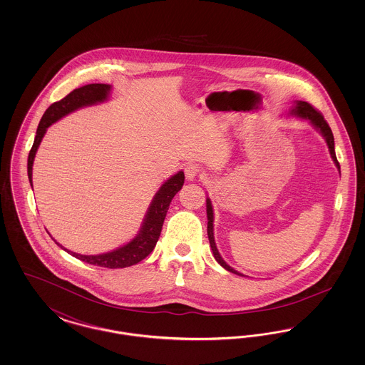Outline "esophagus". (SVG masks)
<instances>
[{
	"label": "esophagus",
	"instance_id": "esophagus-1",
	"mask_svg": "<svg viewBox=\"0 0 365 365\" xmlns=\"http://www.w3.org/2000/svg\"><path fill=\"white\" fill-rule=\"evenodd\" d=\"M200 173H201V168L197 164L191 163L185 167V175H186L187 180H194L200 175Z\"/></svg>",
	"mask_w": 365,
	"mask_h": 365
}]
</instances>
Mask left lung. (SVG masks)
I'll return each mask as SVG.
<instances>
[{"instance_id": "1", "label": "left lung", "mask_w": 365, "mask_h": 365, "mask_svg": "<svg viewBox=\"0 0 365 365\" xmlns=\"http://www.w3.org/2000/svg\"><path fill=\"white\" fill-rule=\"evenodd\" d=\"M290 115H294V116H298V118H301V119L309 120L311 124H313V125L322 133V135L324 137L326 142H327L331 158L334 160L335 165H336L338 170H339L341 167H339V163H338L336 156H335V149H334V135H332V131H331L329 123L324 120V116H323L319 110H316L312 105L308 104V103H305V101H295L293 109L290 110ZM207 216H208L209 243H210V249H212V252H213L215 259H216V261H217L225 269H227V271H230V272H232V274H235V275H240V277H245L242 274H240L238 271H235L234 268H231V267L227 264L226 261L222 259V256H220V253H219V250H217V247H216L215 237H213V208H212V202H210L209 198H207Z\"/></svg>"}]
</instances>
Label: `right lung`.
I'll use <instances>...</instances> for the list:
<instances>
[{
  "mask_svg": "<svg viewBox=\"0 0 365 365\" xmlns=\"http://www.w3.org/2000/svg\"><path fill=\"white\" fill-rule=\"evenodd\" d=\"M109 90H110V85H105V83H91V85L79 87V88H75L73 91H71L70 94L66 96L63 100L54 103L46 109V112L43 113L39 125H38L33 148L29 153L27 173H29V180H30L31 186H33V163H34L35 153L38 150V146L43 138L48 127L82 106L103 103L108 98ZM183 183H185V174L182 171L171 176L158 189L156 195L153 197L152 204L145 215L143 223H142L137 237L116 250H112V252L104 253V255H97V256H85V255H78V253L70 252L68 249H64L60 243H57V245L61 246L64 250H67L73 257L85 261L87 264L98 265V267L125 268V267L138 264L139 261H142L146 256H149L152 253V250L155 249L158 237L161 234V228H163L167 210L170 208V204H171L175 194L182 189Z\"/></svg>",
  "mask_w": 365,
  "mask_h": 365,
  "instance_id": "obj_1",
  "label": "right lung"
}]
</instances>
